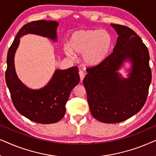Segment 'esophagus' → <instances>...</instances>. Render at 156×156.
Here are the masks:
<instances>
[{
	"instance_id": "esophagus-1",
	"label": "esophagus",
	"mask_w": 156,
	"mask_h": 156,
	"mask_svg": "<svg viewBox=\"0 0 156 156\" xmlns=\"http://www.w3.org/2000/svg\"><path fill=\"white\" fill-rule=\"evenodd\" d=\"M79 74H80L81 82H82V81L84 80V76H85V73L83 71H82V70H80V71L79 72Z\"/></svg>"
}]
</instances>
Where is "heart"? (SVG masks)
I'll list each match as a JSON object with an SVG mask.
<instances>
[{"label":"heart","mask_w":156,"mask_h":156,"mask_svg":"<svg viewBox=\"0 0 156 156\" xmlns=\"http://www.w3.org/2000/svg\"><path fill=\"white\" fill-rule=\"evenodd\" d=\"M112 44V35L105 30H78L70 36L69 44H65L64 51L71 58L74 53L82 54V60L85 65L97 67L108 57Z\"/></svg>","instance_id":"heart-1"}]
</instances>
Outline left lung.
<instances>
[{
  "mask_svg": "<svg viewBox=\"0 0 156 156\" xmlns=\"http://www.w3.org/2000/svg\"><path fill=\"white\" fill-rule=\"evenodd\" d=\"M111 25L118 35L113 52L99 65L87 69L83 80L91 114L106 123L137 114L146 103L152 78L148 50L141 38L129 27ZM127 61L131 68L124 78L118 71Z\"/></svg>",
  "mask_w": 156,
  "mask_h": 156,
  "instance_id": "8db88e82",
  "label": "left lung"
}]
</instances>
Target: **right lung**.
Masks as SVG:
<instances>
[{
	"label": "right lung",
	"instance_id": "1",
	"mask_svg": "<svg viewBox=\"0 0 156 156\" xmlns=\"http://www.w3.org/2000/svg\"><path fill=\"white\" fill-rule=\"evenodd\" d=\"M58 25L56 21L44 20L27 23L19 30L8 52L5 82L12 103L20 114L36 123L48 124L63 118L70 93L80 81L78 68L56 69L46 86L32 89L23 84L17 75L15 54L20 44V38L27 34H35L57 42Z\"/></svg>",
	"mask_w": 156,
	"mask_h": 156
}]
</instances>
